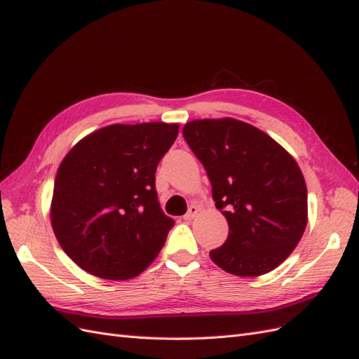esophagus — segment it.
Instances as JSON below:
<instances>
[{
  "instance_id": "1",
  "label": "esophagus",
  "mask_w": 359,
  "mask_h": 359,
  "mask_svg": "<svg viewBox=\"0 0 359 359\" xmlns=\"http://www.w3.org/2000/svg\"><path fill=\"white\" fill-rule=\"evenodd\" d=\"M198 212H199V207L198 205H190L189 210H187V213L184 215V219L186 221L194 219V217L198 215Z\"/></svg>"
}]
</instances>
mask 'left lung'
<instances>
[{"instance_id": "left-lung-1", "label": "left lung", "mask_w": 359, "mask_h": 359, "mask_svg": "<svg viewBox=\"0 0 359 359\" xmlns=\"http://www.w3.org/2000/svg\"><path fill=\"white\" fill-rule=\"evenodd\" d=\"M182 135L203 163L215 205L229 222V238L210 257L241 277L277 268L308 224V190L299 164L269 135L234 118L189 121Z\"/></svg>"}]
</instances>
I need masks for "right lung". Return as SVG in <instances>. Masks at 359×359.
Here are the masks:
<instances>
[{"label":"right lung","instance_id":"add662e5","mask_svg":"<svg viewBox=\"0 0 359 359\" xmlns=\"http://www.w3.org/2000/svg\"><path fill=\"white\" fill-rule=\"evenodd\" d=\"M178 129L161 121L111 125L65 155L55 180L51 226L86 273L126 280L158 256L175 221L160 207L155 172Z\"/></svg>","mask_w":359,"mask_h":359}]
</instances>
